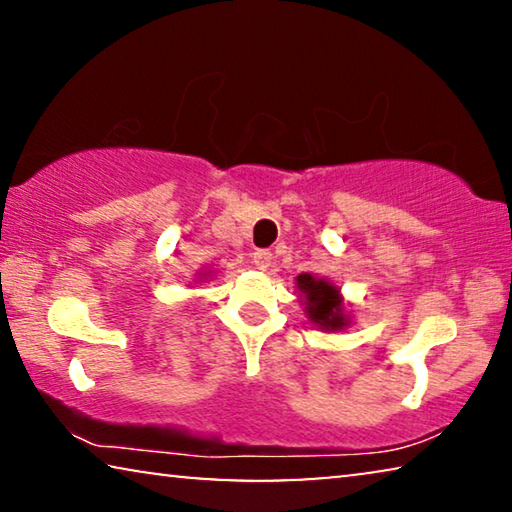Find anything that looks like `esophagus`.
<instances>
[{"mask_svg": "<svg viewBox=\"0 0 512 512\" xmlns=\"http://www.w3.org/2000/svg\"><path fill=\"white\" fill-rule=\"evenodd\" d=\"M273 262V255L269 253V250H257V253H253V264L255 269L259 271H266Z\"/></svg>", "mask_w": 512, "mask_h": 512, "instance_id": "esophagus-1", "label": "esophagus"}]
</instances>
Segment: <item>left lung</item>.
<instances>
[{
	"mask_svg": "<svg viewBox=\"0 0 512 512\" xmlns=\"http://www.w3.org/2000/svg\"><path fill=\"white\" fill-rule=\"evenodd\" d=\"M296 285L305 294V301H308L305 305H308L312 322L322 326V329H342V326H347V317L342 315L340 294L331 282L310 276V273H301L296 278Z\"/></svg>",
	"mask_w": 512,
	"mask_h": 512,
	"instance_id": "1",
	"label": "left lung"
}]
</instances>
